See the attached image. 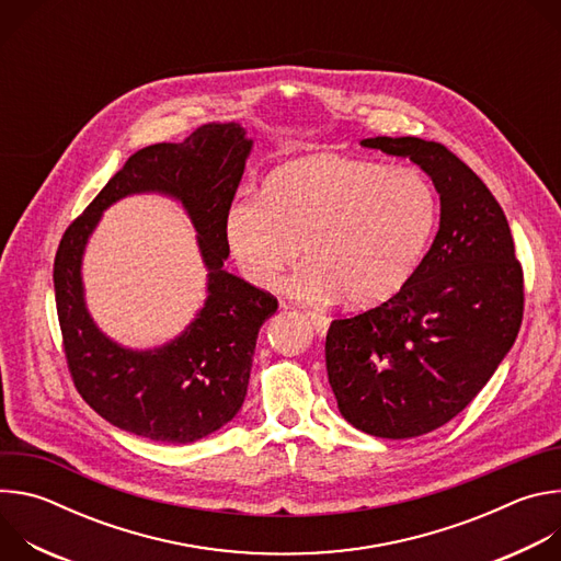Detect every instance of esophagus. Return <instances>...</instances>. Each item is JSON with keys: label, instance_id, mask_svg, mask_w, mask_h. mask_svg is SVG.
Segmentation results:
<instances>
[{"label": "esophagus", "instance_id": "obj_1", "mask_svg": "<svg viewBox=\"0 0 561 561\" xmlns=\"http://www.w3.org/2000/svg\"><path fill=\"white\" fill-rule=\"evenodd\" d=\"M308 322H310V327H312V331L319 335V337H324L327 333H329V327H331V322H329V317H324V314H319V312H306L304 314Z\"/></svg>", "mask_w": 561, "mask_h": 561}]
</instances>
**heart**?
Here are the masks:
<instances>
[{"label": "heart", "mask_w": 561, "mask_h": 561, "mask_svg": "<svg viewBox=\"0 0 561 561\" xmlns=\"http://www.w3.org/2000/svg\"><path fill=\"white\" fill-rule=\"evenodd\" d=\"M435 219L433 188L417 171L319 152L275 169L260 197L234 199L224 237L260 288H275L304 244L310 262L293 277V295H342L348 306L370 308L411 282Z\"/></svg>", "instance_id": "obj_1"}]
</instances>
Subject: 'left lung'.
Wrapping results in <instances>:
<instances>
[{
	"label": "left lung",
	"instance_id": "1",
	"mask_svg": "<svg viewBox=\"0 0 561 561\" xmlns=\"http://www.w3.org/2000/svg\"><path fill=\"white\" fill-rule=\"evenodd\" d=\"M362 146L409 157L433 180L439 230L394 297L335 319L327 370L348 424L409 439L459 415L508 355L522 327L524 273L502 206L446 146L420 137H368Z\"/></svg>",
	"mask_w": 561,
	"mask_h": 561
}]
</instances>
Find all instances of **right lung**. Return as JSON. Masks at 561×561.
Instances as JSON below:
<instances>
[{
	"instance_id": "add662e5",
	"label": "right lung",
	"mask_w": 561,
	"mask_h": 561,
	"mask_svg": "<svg viewBox=\"0 0 561 561\" xmlns=\"http://www.w3.org/2000/svg\"><path fill=\"white\" fill-rule=\"evenodd\" d=\"M253 139L242 124H206L182 144H152L102 188L64 232L53 268L55 301L72 381L113 426L167 444H191L226 426L242 409L262 324L277 299L224 271V217L242 182ZM180 201L209 271L207 299L194 322L164 347L117 345L85 306L81 262L103 210L130 194Z\"/></svg>"
}]
</instances>
